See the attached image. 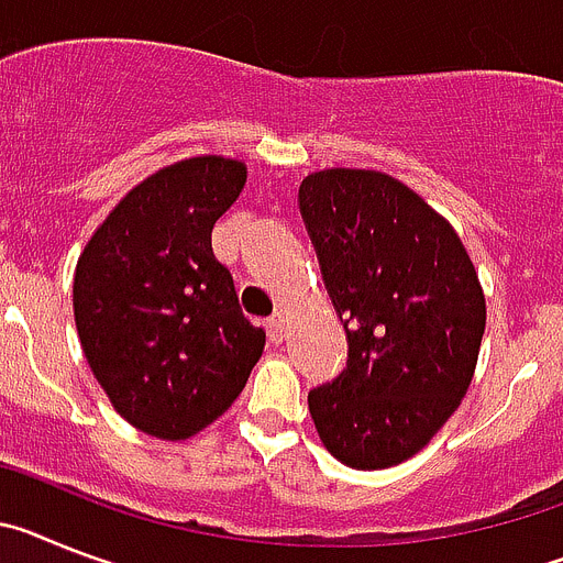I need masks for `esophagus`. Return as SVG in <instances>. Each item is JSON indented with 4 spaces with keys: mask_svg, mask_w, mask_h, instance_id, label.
<instances>
[{
    "mask_svg": "<svg viewBox=\"0 0 563 563\" xmlns=\"http://www.w3.org/2000/svg\"><path fill=\"white\" fill-rule=\"evenodd\" d=\"M266 331H268V340L272 342H283V336H286V320H283V314H272L266 320Z\"/></svg>",
    "mask_w": 563,
    "mask_h": 563,
    "instance_id": "1",
    "label": "esophagus"
}]
</instances>
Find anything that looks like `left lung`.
Returning <instances> with one entry per match:
<instances>
[{
	"mask_svg": "<svg viewBox=\"0 0 563 563\" xmlns=\"http://www.w3.org/2000/svg\"><path fill=\"white\" fill-rule=\"evenodd\" d=\"M300 212L349 334V365L309 394L325 451L383 471L437 437L471 388L485 291L456 229L402 180L331 166Z\"/></svg>",
	"mask_w": 563,
	"mask_h": 563,
	"instance_id": "8db88e82",
	"label": "left lung"
}]
</instances>
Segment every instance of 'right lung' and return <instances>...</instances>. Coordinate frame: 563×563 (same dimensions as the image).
<instances>
[{"label": "right lung", "mask_w": 563, "mask_h": 563, "mask_svg": "<svg viewBox=\"0 0 563 563\" xmlns=\"http://www.w3.org/2000/svg\"><path fill=\"white\" fill-rule=\"evenodd\" d=\"M243 187V161H175L112 207L76 263L81 351L112 408L150 437L180 442L223 417L266 345L212 252Z\"/></svg>", "instance_id": "1"}]
</instances>
